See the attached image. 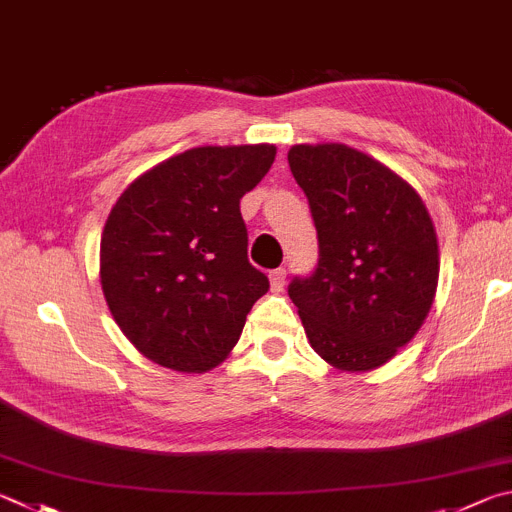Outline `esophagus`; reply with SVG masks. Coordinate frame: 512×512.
Wrapping results in <instances>:
<instances>
[{
  "mask_svg": "<svg viewBox=\"0 0 512 512\" xmlns=\"http://www.w3.org/2000/svg\"><path fill=\"white\" fill-rule=\"evenodd\" d=\"M271 288H273V293H280L282 288H284V284H286V271L284 268H275V271H271Z\"/></svg>",
  "mask_w": 512,
  "mask_h": 512,
  "instance_id": "34e87169",
  "label": "esophagus"
}]
</instances>
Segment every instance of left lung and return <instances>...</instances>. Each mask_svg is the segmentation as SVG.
I'll use <instances>...</instances> for the list:
<instances>
[{
    "mask_svg": "<svg viewBox=\"0 0 512 512\" xmlns=\"http://www.w3.org/2000/svg\"><path fill=\"white\" fill-rule=\"evenodd\" d=\"M288 165L320 248L315 271L288 284L306 338L336 369L385 365L421 329L439 284L425 203L389 167L340 143L293 145Z\"/></svg>",
    "mask_w": 512,
    "mask_h": 512,
    "instance_id": "1",
    "label": "left lung"
}]
</instances>
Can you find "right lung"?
<instances>
[{
    "mask_svg": "<svg viewBox=\"0 0 512 512\" xmlns=\"http://www.w3.org/2000/svg\"><path fill=\"white\" fill-rule=\"evenodd\" d=\"M275 145L194 147L138 176L100 239V284L129 342L156 365L201 374L237 345L268 291L248 262L239 199L264 179Z\"/></svg>",
    "mask_w": 512,
    "mask_h": 512,
    "instance_id": "1",
    "label": "right lung"
}]
</instances>
